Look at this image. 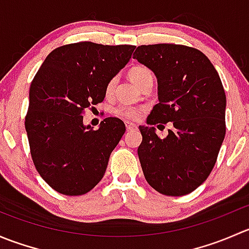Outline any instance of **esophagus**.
Wrapping results in <instances>:
<instances>
[{
	"label": "esophagus",
	"instance_id": "esophagus-1",
	"mask_svg": "<svg viewBox=\"0 0 249 249\" xmlns=\"http://www.w3.org/2000/svg\"><path fill=\"white\" fill-rule=\"evenodd\" d=\"M125 126H126L127 131H130V130L137 129L136 124H134V123H131V122H125Z\"/></svg>",
	"mask_w": 249,
	"mask_h": 249
}]
</instances>
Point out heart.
<instances>
[{
    "label": "heart",
    "instance_id": "heart-1",
    "mask_svg": "<svg viewBox=\"0 0 249 249\" xmlns=\"http://www.w3.org/2000/svg\"><path fill=\"white\" fill-rule=\"evenodd\" d=\"M129 77L131 79V82L135 85H139L142 82H144L148 78H153V73L149 69L144 66H135L132 67L129 71ZM115 78H112L106 85V95L107 96H112L113 91H114L115 88ZM144 113V108L143 107H135V106H129V105H119V106L115 107L113 109V114L117 115V117L123 118V119L127 120H139L141 117Z\"/></svg>",
    "mask_w": 249,
    "mask_h": 249
}]
</instances>
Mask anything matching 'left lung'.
I'll return each mask as SVG.
<instances>
[{"instance_id":"1","label":"left lung","mask_w":249,"mask_h":249,"mask_svg":"<svg viewBox=\"0 0 249 249\" xmlns=\"http://www.w3.org/2000/svg\"><path fill=\"white\" fill-rule=\"evenodd\" d=\"M134 59L158 79L159 104L147 118L137 153L145 180L160 194L182 196L202 184L217 161L225 131L224 88L208 57L180 44L137 47ZM172 121L165 139L153 124Z\"/></svg>"}]
</instances>
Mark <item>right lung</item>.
I'll list each match as a JSON object with an SVG mask.
<instances>
[{"instance_id":"add662e5","label":"right lung","mask_w":249,"mask_h":249,"mask_svg":"<svg viewBox=\"0 0 249 249\" xmlns=\"http://www.w3.org/2000/svg\"><path fill=\"white\" fill-rule=\"evenodd\" d=\"M135 48L92 42L61 46L32 80L25 117L30 152L41 177L60 194H87L104 177L125 124L109 117L92 130L83 124V114L104 101L107 83L129 62Z\"/></svg>"}]
</instances>
